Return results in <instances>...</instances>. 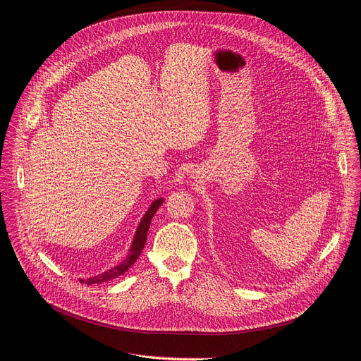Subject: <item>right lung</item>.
Segmentation results:
<instances>
[{"label": "right lung", "instance_id": "right-lung-1", "mask_svg": "<svg viewBox=\"0 0 361 361\" xmlns=\"http://www.w3.org/2000/svg\"><path fill=\"white\" fill-rule=\"evenodd\" d=\"M163 204V200H156L149 211L145 214L143 219L140 221L139 224V228L136 231V235H135V239H133V244H132V248H130V252L128 255V258L122 262L118 264L117 267L97 275V276H93V278H89V279H79L82 283H86V285H93V283H102V282H106V281H110V279H114L120 275H123L129 271L130 267H133V264L139 259L143 248H145V244H146V239H147V232H149V228H150V222H152V218L154 216L156 211L159 209V207Z\"/></svg>", "mask_w": 361, "mask_h": 361}]
</instances>
